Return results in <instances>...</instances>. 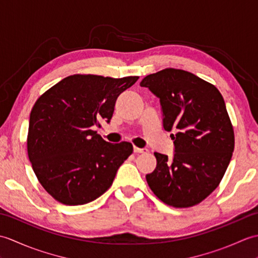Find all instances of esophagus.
<instances>
[{
	"instance_id": "1",
	"label": "esophagus",
	"mask_w": 258,
	"mask_h": 258,
	"mask_svg": "<svg viewBox=\"0 0 258 258\" xmlns=\"http://www.w3.org/2000/svg\"><path fill=\"white\" fill-rule=\"evenodd\" d=\"M133 150H134L135 153H145V152H147V149H145V147H143V149H141V147L134 146Z\"/></svg>"
}]
</instances>
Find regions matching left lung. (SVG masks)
I'll use <instances>...</instances> for the list:
<instances>
[{"label":"left lung","mask_w":258,"mask_h":258,"mask_svg":"<svg viewBox=\"0 0 258 258\" xmlns=\"http://www.w3.org/2000/svg\"><path fill=\"white\" fill-rule=\"evenodd\" d=\"M160 98L163 126L174 130L172 160L154 153L156 167L146 175L150 188L173 207L199 204L215 189L234 151V131L215 86L183 70L165 69L140 83Z\"/></svg>","instance_id":"left-lung-1"}]
</instances>
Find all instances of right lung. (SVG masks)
Instances as JSON below:
<instances>
[{
	"label": "right lung",
	"mask_w": 258,
	"mask_h": 258,
	"mask_svg": "<svg viewBox=\"0 0 258 258\" xmlns=\"http://www.w3.org/2000/svg\"><path fill=\"white\" fill-rule=\"evenodd\" d=\"M138 80L75 74L35 102L27 154L38 182L59 203L83 205L96 200L132 154L128 142L108 143L93 128L102 119L109 123L117 97Z\"/></svg>",
	"instance_id": "obj_1"
}]
</instances>
